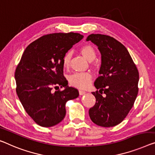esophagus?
Listing matches in <instances>:
<instances>
[{
	"label": "esophagus",
	"mask_w": 155,
	"mask_h": 155,
	"mask_svg": "<svg viewBox=\"0 0 155 155\" xmlns=\"http://www.w3.org/2000/svg\"><path fill=\"white\" fill-rule=\"evenodd\" d=\"M78 92H79L80 95H84V94H85V92L83 91H78Z\"/></svg>",
	"instance_id": "esophagus-1"
}]
</instances>
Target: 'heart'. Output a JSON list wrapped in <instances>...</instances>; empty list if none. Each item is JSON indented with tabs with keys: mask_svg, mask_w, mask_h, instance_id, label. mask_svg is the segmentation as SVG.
Returning <instances> with one entry per match:
<instances>
[{
	"mask_svg": "<svg viewBox=\"0 0 155 155\" xmlns=\"http://www.w3.org/2000/svg\"><path fill=\"white\" fill-rule=\"evenodd\" d=\"M80 52L87 61L92 62L96 58V51L91 45L83 46L80 48ZM72 52L68 51L63 57V65L64 68H68L70 65ZM92 80V75L90 73H74L69 77V82L71 85L78 88L84 89L90 85Z\"/></svg>",
	"mask_w": 155,
	"mask_h": 155,
	"instance_id": "b5f03b06",
	"label": "heart"
}]
</instances>
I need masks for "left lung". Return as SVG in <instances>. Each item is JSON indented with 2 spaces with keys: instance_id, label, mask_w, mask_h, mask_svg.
Instances as JSON below:
<instances>
[{
  "instance_id": "left-lung-1",
  "label": "left lung",
  "mask_w": 155,
  "mask_h": 155,
  "mask_svg": "<svg viewBox=\"0 0 155 155\" xmlns=\"http://www.w3.org/2000/svg\"><path fill=\"white\" fill-rule=\"evenodd\" d=\"M86 41L94 44L101 55L100 76L94 84L99 91L92 92L96 102L90 108V117L99 126L114 127L125 118L134 104L138 71L126 47L112 37L91 34Z\"/></svg>"
}]
</instances>
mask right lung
Segmentation results:
<instances>
[{"mask_svg":"<svg viewBox=\"0 0 155 155\" xmlns=\"http://www.w3.org/2000/svg\"><path fill=\"white\" fill-rule=\"evenodd\" d=\"M83 38L75 33L47 35L30 44L22 55L15 71L16 91L27 114L40 126L50 127L61 122L67 101L78 97V90L68 85L62 61ZM59 87L65 89L56 91Z\"/></svg>","mask_w":155,"mask_h":155,"instance_id":"add662e5","label":"right lung"}]
</instances>
